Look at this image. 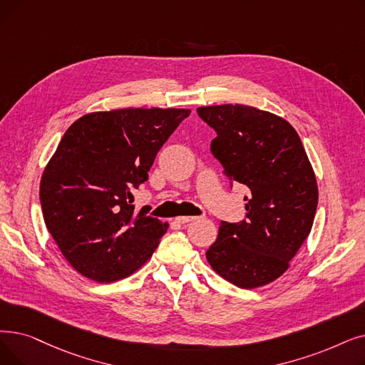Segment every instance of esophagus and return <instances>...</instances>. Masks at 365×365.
I'll return each instance as SVG.
<instances>
[{
	"instance_id": "obj_1",
	"label": "esophagus",
	"mask_w": 365,
	"mask_h": 365,
	"mask_svg": "<svg viewBox=\"0 0 365 365\" xmlns=\"http://www.w3.org/2000/svg\"><path fill=\"white\" fill-rule=\"evenodd\" d=\"M194 219H197V217L195 216H178L174 220H176L178 224L183 225V224H187V222H192Z\"/></svg>"
}]
</instances>
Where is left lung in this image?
Returning a JSON list of instances; mask_svg holds the SVG:
<instances>
[{"mask_svg": "<svg viewBox=\"0 0 365 365\" xmlns=\"http://www.w3.org/2000/svg\"><path fill=\"white\" fill-rule=\"evenodd\" d=\"M197 112L217 133L212 153L227 176L250 191L247 219L219 224L205 258L235 287H264L288 270L312 231L319 195L313 167L294 126L274 113L243 104Z\"/></svg>", "mask_w": 365, "mask_h": 365, "instance_id": "left-lung-1", "label": "left lung"}]
</instances>
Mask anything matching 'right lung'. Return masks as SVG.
<instances>
[{
    "instance_id": "1",
    "label": "right lung",
    "mask_w": 365,
    "mask_h": 365,
    "mask_svg": "<svg viewBox=\"0 0 365 365\" xmlns=\"http://www.w3.org/2000/svg\"><path fill=\"white\" fill-rule=\"evenodd\" d=\"M189 108H118L78 118L40 182L44 224L77 273L112 283L135 273L168 224L137 212L133 187Z\"/></svg>"
}]
</instances>
